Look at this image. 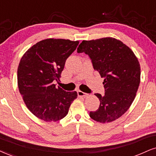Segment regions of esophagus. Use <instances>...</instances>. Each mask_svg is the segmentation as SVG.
I'll return each instance as SVG.
<instances>
[{"instance_id":"34e87169","label":"esophagus","mask_w":156,"mask_h":156,"mask_svg":"<svg viewBox=\"0 0 156 156\" xmlns=\"http://www.w3.org/2000/svg\"><path fill=\"white\" fill-rule=\"evenodd\" d=\"M77 95H78V96H80V97L85 98L86 96L87 95V94L85 93H84V92H82V91H80V90H78V91H77Z\"/></svg>"}]
</instances>
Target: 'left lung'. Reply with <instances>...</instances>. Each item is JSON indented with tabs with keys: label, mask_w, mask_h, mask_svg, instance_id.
<instances>
[{
	"label": "left lung",
	"mask_w": 156,
	"mask_h": 156,
	"mask_svg": "<svg viewBox=\"0 0 156 156\" xmlns=\"http://www.w3.org/2000/svg\"><path fill=\"white\" fill-rule=\"evenodd\" d=\"M77 53H84L93 66L104 79L105 94L95 95L101 103L90 116L98 122H111L128 110L134 100L140 82V66L137 57L120 40L104 37L83 40Z\"/></svg>",
	"instance_id": "1"
}]
</instances>
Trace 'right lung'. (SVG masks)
Instances as JSON below:
<instances>
[{
  "mask_svg": "<svg viewBox=\"0 0 156 156\" xmlns=\"http://www.w3.org/2000/svg\"><path fill=\"white\" fill-rule=\"evenodd\" d=\"M79 41L46 39L38 42L24 53L18 66L19 93L27 107L45 122L64 118L77 97L76 91L66 92L56 87L65 63L76 50Z\"/></svg>",
  "mask_w": 156,
  "mask_h": 156,
  "instance_id": "1",
  "label": "right lung"
}]
</instances>
